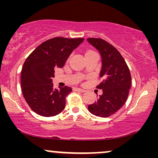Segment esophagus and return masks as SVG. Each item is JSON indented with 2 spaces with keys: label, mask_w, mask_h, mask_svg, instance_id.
<instances>
[{
  "label": "esophagus",
  "mask_w": 158,
  "mask_h": 158,
  "mask_svg": "<svg viewBox=\"0 0 158 158\" xmlns=\"http://www.w3.org/2000/svg\"><path fill=\"white\" fill-rule=\"evenodd\" d=\"M75 90H76V91H80V92H85V90H84V89H82V88H75Z\"/></svg>",
  "instance_id": "obj_1"
}]
</instances>
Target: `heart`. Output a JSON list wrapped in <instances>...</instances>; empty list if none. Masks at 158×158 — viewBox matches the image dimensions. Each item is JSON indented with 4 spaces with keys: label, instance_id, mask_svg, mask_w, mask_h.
Here are the masks:
<instances>
[{
    "label": "heart",
    "instance_id": "b5f03b06",
    "mask_svg": "<svg viewBox=\"0 0 158 158\" xmlns=\"http://www.w3.org/2000/svg\"><path fill=\"white\" fill-rule=\"evenodd\" d=\"M94 52V51H92V50H88L87 52H86V53H85V55H86V54H87V53H89V52Z\"/></svg>",
    "mask_w": 158,
    "mask_h": 158
}]
</instances>
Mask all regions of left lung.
Here are the masks:
<instances>
[{"mask_svg": "<svg viewBox=\"0 0 158 158\" xmlns=\"http://www.w3.org/2000/svg\"><path fill=\"white\" fill-rule=\"evenodd\" d=\"M87 40L101 54L100 77L103 78L96 86L102 89L103 94L98 101L88 106V111L94 115L108 117L126 102L131 88V73L122 55L111 44L100 38H88Z\"/></svg>", "mask_w": 158, "mask_h": 158, "instance_id": "1", "label": "left lung"}]
</instances>
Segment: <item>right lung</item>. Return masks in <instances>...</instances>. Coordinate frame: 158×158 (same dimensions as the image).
Segmentation results:
<instances>
[{
    "mask_svg": "<svg viewBox=\"0 0 158 158\" xmlns=\"http://www.w3.org/2000/svg\"><path fill=\"white\" fill-rule=\"evenodd\" d=\"M83 38L55 37L36 47L26 59L21 73V85L26 101L39 115L53 116L65 106L67 95L72 88H53L55 68H62L73 50Z\"/></svg>",
    "mask_w": 158,
    "mask_h": 158,
    "instance_id": "obj_1",
    "label": "right lung"
}]
</instances>
